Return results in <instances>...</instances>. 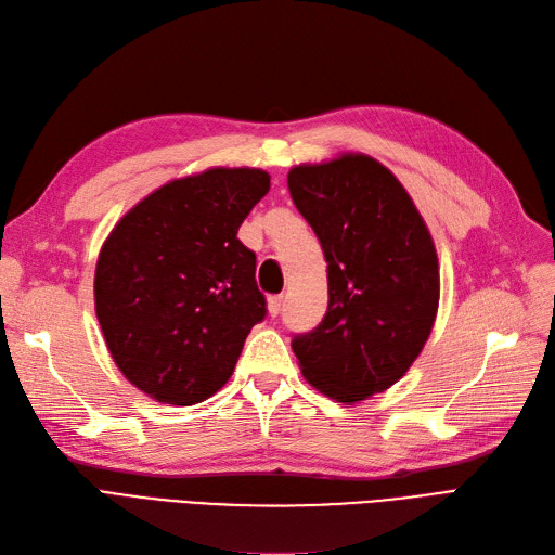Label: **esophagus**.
Segmentation results:
<instances>
[{
  "label": "esophagus",
  "mask_w": 555,
  "mask_h": 555,
  "mask_svg": "<svg viewBox=\"0 0 555 555\" xmlns=\"http://www.w3.org/2000/svg\"><path fill=\"white\" fill-rule=\"evenodd\" d=\"M282 305H284V296H271L269 298V314L275 319L282 312Z\"/></svg>",
  "instance_id": "1"
}]
</instances>
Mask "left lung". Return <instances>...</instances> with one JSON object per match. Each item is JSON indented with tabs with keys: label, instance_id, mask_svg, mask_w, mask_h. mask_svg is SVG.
I'll return each mask as SVG.
<instances>
[{
	"label": "left lung",
	"instance_id": "left-lung-1",
	"mask_svg": "<svg viewBox=\"0 0 555 555\" xmlns=\"http://www.w3.org/2000/svg\"><path fill=\"white\" fill-rule=\"evenodd\" d=\"M286 184L327 261V312L292 348L309 385L352 405L401 380L424 350L439 305L435 243L369 154L294 166Z\"/></svg>",
	"mask_w": 555,
	"mask_h": 555
}]
</instances>
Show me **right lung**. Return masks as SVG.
I'll return each mask as SVG.
<instances>
[{"label": "right lung", "mask_w": 555, "mask_h": 555, "mask_svg": "<svg viewBox=\"0 0 555 555\" xmlns=\"http://www.w3.org/2000/svg\"><path fill=\"white\" fill-rule=\"evenodd\" d=\"M271 189L259 168H209L131 207L98 257L95 312L125 378L168 405L223 387L266 317L257 257L236 238Z\"/></svg>", "instance_id": "right-lung-1"}]
</instances>
